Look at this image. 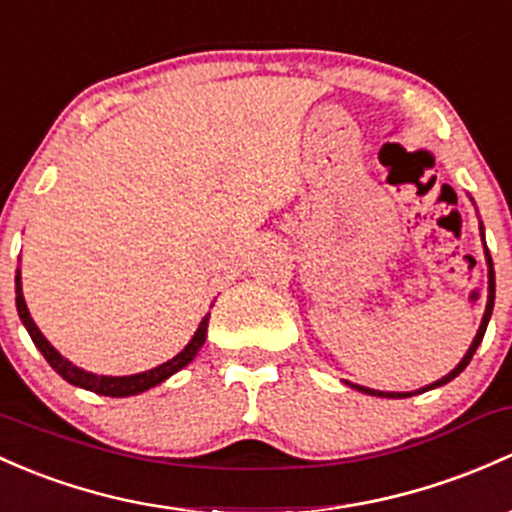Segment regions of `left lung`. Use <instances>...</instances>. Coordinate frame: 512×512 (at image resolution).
Here are the masks:
<instances>
[{"label":"left lung","instance_id":"8db88e82","mask_svg":"<svg viewBox=\"0 0 512 512\" xmlns=\"http://www.w3.org/2000/svg\"><path fill=\"white\" fill-rule=\"evenodd\" d=\"M486 260H488V304H486V314H483V321H481V328H478V333H476V338H473V343H471V348H469V353L464 355V360H461L459 365H456L454 370H451L449 375H446V378H441L439 383H434V385H429V390H432V387H439V385H444V383H449V380H454L456 375L461 373V370L466 368V365L471 363V358H473V353H476V348H478V343L483 341V333H486V326H488V319H491V311H493V299H496V274H493V260H491V252L486 250ZM353 387H358L360 392H368V395H378V397H410V395H405V392H378V390H370V387H360V385H353Z\"/></svg>","mask_w":512,"mask_h":512}]
</instances>
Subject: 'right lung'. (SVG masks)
<instances>
[{
    "label": "right lung",
    "mask_w": 512,
    "mask_h": 512,
    "mask_svg": "<svg viewBox=\"0 0 512 512\" xmlns=\"http://www.w3.org/2000/svg\"><path fill=\"white\" fill-rule=\"evenodd\" d=\"M16 311H19L21 321H24L26 331H29L31 341L36 343V348L43 353V358L48 360V365H51L53 370H56L58 375H61L63 380H68V383L75 385V387H83V390H90V392H98V395H107V397H129V395H139V392L149 390V387L164 383L166 378H171V375L176 373V370H181L184 365L191 363L193 358H196V353L201 351V346L206 343V331H208V314L206 319L201 321V326H198L196 336L191 338V343L181 351L176 358L166 360L164 365H159V368H152L147 370V373H137V375H125V378H107V375H93V373H85V370L75 368V365L68 363L66 358H63L61 353L56 351V348L51 346V343L43 338V333L39 331V326L34 324V319H31L29 309H26V301H24V294H21V277L16 274Z\"/></svg>",
    "instance_id": "right-lung-1"
}]
</instances>
